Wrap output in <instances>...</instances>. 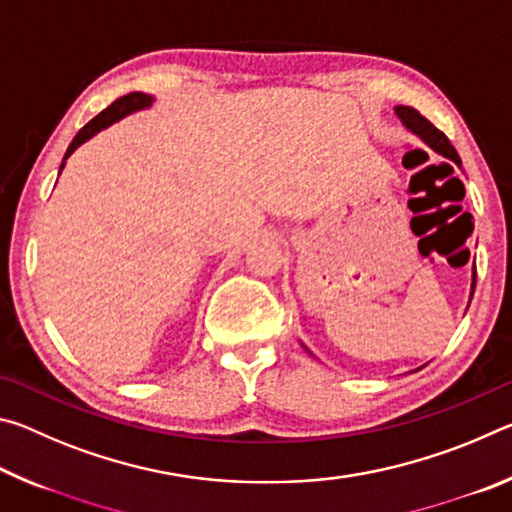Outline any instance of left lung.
Masks as SVG:
<instances>
[{
	"mask_svg": "<svg viewBox=\"0 0 512 512\" xmlns=\"http://www.w3.org/2000/svg\"><path fill=\"white\" fill-rule=\"evenodd\" d=\"M395 115L400 117V121L404 124L406 131H411L413 135H418L420 140L429 146V149H433L438 155H443V158L452 160V162L458 164V167H461V158H458V153H456L454 146L449 144L447 137L440 133L438 128L433 126L429 119H424L418 110H413L409 106H397L395 108ZM474 284H476V273H472V293H474ZM472 293H470V300H472Z\"/></svg>",
	"mask_w": 512,
	"mask_h": 512,
	"instance_id": "left-lung-1",
	"label": "left lung"
}]
</instances>
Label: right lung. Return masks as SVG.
I'll list each match as a JSON object with an SVG mask.
<instances>
[{"instance_id":"1","label":"right lung","mask_w":512,"mask_h":512,"mask_svg":"<svg viewBox=\"0 0 512 512\" xmlns=\"http://www.w3.org/2000/svg\"><path fill=\"white\" fill-rule=\"evenodd\" d=\"M153 101H155V99L151 97V94H144V92H131V94H126V97L112 101L106 110L99 112L97 117H94L92 121H88V124H85V126L81 128V131L76 133V137L72 140V144H69V149H67V153H65L63 164H60V171L65 169V162H67L69 155H72L76 149H79L81 144L92 140L94 135L101 133L103 128L112 126V124H115V121L124 119V117H128V115H133V112H137V110L151 108Z\"/></svg>"}]
</instances>
